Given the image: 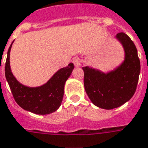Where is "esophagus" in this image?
Returning <instances> with one entry per match:
<instances>
[{
  "label": "esophagus",
  "instance_id": "obj_1",
  "mask_svg": "<svg viewBox=\"0 0 148 148\" xmlns=\"http://www.w3.org/2000/svg\"><path fill=\"white\" fill-rule=\"evenodd\" d=\"M73 63H74V64L76 66H78L81 65V60H80L79 58H74V60H73Z\"/></svg>",
  "mask_w": 148,
  "mask_h": 148
}]
</instances>
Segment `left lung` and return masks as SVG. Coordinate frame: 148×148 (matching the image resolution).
I'll return each mask as SVG.
<instances>
[{
    "label": "left lung",
    "instance_id": "left-lung-1",
    "mask_svg": "<svg viewBox=\"0 0 148 148\" xmlns=\"http://www.w3.org/2000/svg\"><path fill=\"white\" fill-rule=\"evenodd\" d=\"M116 38L125 52V60L119 68L103 74L88 66L82 67L86 93L94 105L107 110L119 108L132 98L140 72V62L133 41L123 32L119 33Z\"/></svg>",
    "mask_w": 148,
    "mask_h": 148
}]
</instances>
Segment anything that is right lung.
I'll return each instance as SVG.
<instances>
[{"mask_svg":"<svg viewBox=\"0 0 148 148\" xmlns=\"http://www.w3.org/2000/svg\"><path fill=\"white\" fill-rule=\"evenodd\" d=\"M12 45L8 51L4 71L16 102L23 109L37 114H49L56 111L61 105L64 85L71 76L74 67V64L71 63L66 67L60 69L42 86L36 88L27 87L18 82L11 72L9 55Z\"/></svg>","mask_w":148,"mask_h":148,"instance_id":"add662e5","label":"right lung"}]
</instances>
